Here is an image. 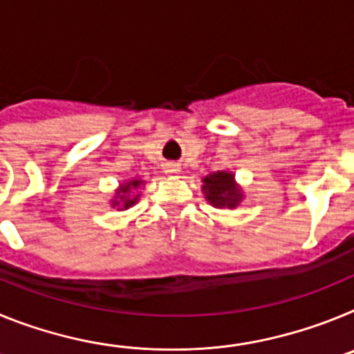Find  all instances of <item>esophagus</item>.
I'll return each instance as SVG.
<instances>
[{
	"instance_id": "1",
	"label": "esophagus",
	"mask_w": 354,
	"mask_h": 354,
	"mask_svg": "<svg viewBox=\"0 0 354 354\" xmlns=\"http://www.w3.org/2000/svg\"><path fill=\"white\" fill-rule=\"evenodd\" d=\"M165 171H167V174H170V175H175V174H179L180 168L177 167V165H168L167 170H165Z\"/></svg>"
}]
</instances>
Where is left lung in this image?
Instances as JSON below:
<instances>
[{
  "label": "left lung",
  "mask_w": 354,
  "mask_h": 354,
  "mask_svg": "<svg viewBox=\"0 0 354 354\" xmlns=\"http://www.w3.org/2000/svg\"><path fill=\"white\" fill-rule=\"evenodd\" d=\"M202 192L205 193L209 204L220 209H234L243 200V189L237 186L230 171L220 170L209 174L207 177H204Z\"/></svg>",
  "instance_id": "1"
}]
</instances>
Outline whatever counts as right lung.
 <instances>
[{"label":"right lung","instance_id":"obj_1","mask_svg":"<svg viewBox=\"0 0 354 354\" xmlns=\"http://www.w3.org/2000/svg\"><path fill=\"white\" fill-rule=\"evenodd\" d=\"M140 186H142V180L136 179L127 180L126 184H122L117 189V193H115V200L111 202V205L118 209H129L131 205H134L138 202L140 195H131V193H133L134 189H138Z\"/></svg>","mask_w":354,"mask_h":354}]
</instances>
